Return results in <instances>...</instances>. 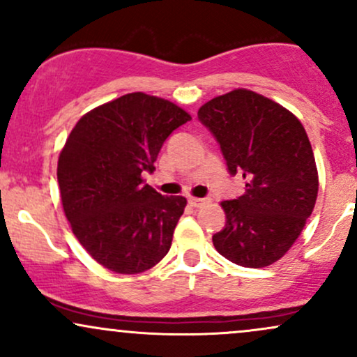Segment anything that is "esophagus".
<instances>
[{
  "label": "esophagus",
  "mask_w": 357,
  "mask_h": 357,
  "mask_svg": "<svg viewBox=\"0 0 357 357\" xmlns=\"http://www.w3.org/2000/svg\"><path fill=\"white\" fill-rule=\"evenodd\" d=\"M188 203H190L192 208H199V206H203L204 203H206V199H202V198H190V199H188Z\"/></svg>",
  "instance_id": "34e87169"
}]
</instances>
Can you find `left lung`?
<instances>
[{"label": "left lung", "instance_id": "obj_1", "mask_svg": "<svg viewBox=\"0 0 357 357\" xmlns=\"http://www.w3.org/2000/svg\"><path fill=\"white\" fill-rule=\"evenodd\" d=\"M198 119L220 142L245 192L221 202L227 223L213 235L220 255L248 268L275 264L296 243L319 191L314 151L301 121L275 100L235 89L208 100Z\"/></svg>", "mask_w": 357, "mask_h": 357}]
</instances>
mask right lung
<instances>
[{
	"label": "right lung",
	"instance_id": "add662e5",
	"mask_svg": "<svg viewBox=\"0 0 357 357\" xmlns=\"http://www.w3.org/2000/svg\"><path fill=\"white\" fill-rule=\"evenodd\" d=\"M188 121L173 102L126 93L82 116L61 147L63 213L85 252L110 272H146L169 252L186 198L159 195L142 173H153L162 142Z\"/></svg>",
	"mask_w": 357,
	"mask_h": 357
}]
</instances>
